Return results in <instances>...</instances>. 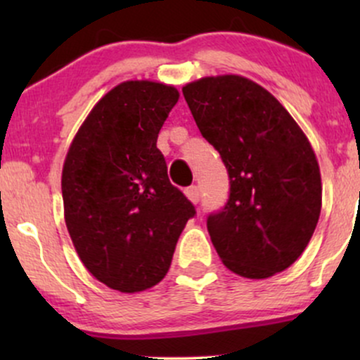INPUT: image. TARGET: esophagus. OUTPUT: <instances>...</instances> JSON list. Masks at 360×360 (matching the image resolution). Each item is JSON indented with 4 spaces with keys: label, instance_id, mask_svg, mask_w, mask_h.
I'll list each match as a JSON object with an SVG mask.
<instances>
[{
    "label": "esophagus",
    "instance_id": "34e87169",
    "mask_svg": "<svg viewBox=\"0 0 360 360\" xmlns=\"http://www.w3.org/2000/svg\"><path fill=\"white\" fill-rule=\"evenodd\" d=\"M184 194H186V198H188V200L191 201L193 205L200 203L201 191H200V188H198V186H191V188H188V189H186V191H184Z\"/></svg>",
    "mask_w": 360,
    "mask_h": 360
}]
</instances>
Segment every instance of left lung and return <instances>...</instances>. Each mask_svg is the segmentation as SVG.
<instances>
[{
	"mask_svg": "<svg viewBox=\"0 0 360 360\" xmlns=\"http://www.w3.org/2000/svg\"><path fill=\"white\" fill-rule=\"evenodd\" d=\"M183 94L229 171V201L206 223L221 262L249 279L288 269L321 212L320 167L308 137L269 91L243 76L201 77Z\"/></svg>",
	"mask_w": 360,
	"mask_h": 360,
	"instance_id": "obj_1",
	"label": "left lung"
}]
</instances>
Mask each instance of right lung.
Segmentation results:
<instances>
[{
  "label": "right lung",
  "instance_id": "obj_1",
  "mask_svg": "<svg viewBox=\"0 0 360 360\" xmlns=\"http://www.w3.org/2000/svg\"><path fill=\"white\" fill-rule=\"evenodd\" d=\"M177 100L171 84L120 82L93 106L65 155V226L86 269L115 291L140 292L160 283L196 213L169 183L157 148Z\"/></svg>",
  "mask_w": 360,
  "mask_h": 360
}]
</instances>
